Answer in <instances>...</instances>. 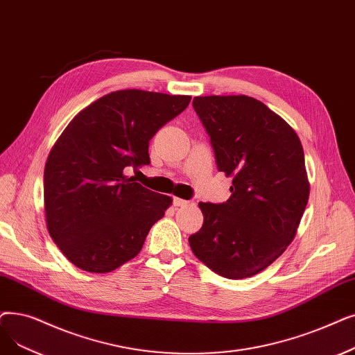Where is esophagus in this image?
Returning a JSON list of instances; mask_svg holds the SVG:
<instances>
[{
	"mask_svg": "<svg viewBox=\"0 0 355 355\" xmlns=\"http://www.w3.org/2000/svg\"><path fill=\"white\" fill-rule=\"evenodd\" d=\"M173 203H174V206H177V207H182V206H187V205H189V202H187V200H184V198H180V197H174V200H173Z\"/></svg>",
	"mask_w": 355,
	"mask_h": 355,
	"instance_id": "esophagus-1",
	"label": "esophagus"
}]
</instances>
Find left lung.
<instances>
[{
    "instance_id": "1",
    "label": "left lung",
    "mask_w": 355,
    "mask_h": 355,
    "mask_svg": "<svg viewBox=\"0 0 355 355\" xmlns=\"http://www.w3.org/2000/svg\"><path fill=\"white\" fill-rule=\"evenodd\" d=\"M218 169L232 177L225 203H198L191 251L226 279L266 270L295 238L309 200L304 153L286 120L248 96L196 97Z\"/></svg>"
}]
</instances>
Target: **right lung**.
Segmentation results:
<instances>
[{"label": "right lung", "mask_w": 355, "mask_h": 355, "mask_svg": "<svg viewBox=\"0 0 355 355\" xmlns=\"http://www.w3.org/2000/svg\"><path fill=\"white\" fill-rule=\"evenodd\" d=\"M190 100L114 91L85 107L59 136L44 165V213L51 238L73 266L110 272L141 252L173 198L125 173L149 165V141Z\"/></svg>", "instance_id": "right-lung-1"}]
</instances>
